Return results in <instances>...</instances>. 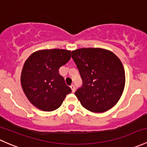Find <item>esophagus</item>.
Returning a JSON list of instances; mask_svg holds the SVG:
<instances>
[{
  "label": "esophagus",
  "mask_w": 147,
  "mask_h": 147,
  "mask_svg": "<svg viewBox=\"0 0 147 147\" xmlns=\"http://www.w3.org/2000/svg\"><path fill=\"white\" fill-rule=\"evenodd\" d=\"M70 88H71V89H72V92H75V85H74V84H72V85L70 86Z\"/></svg>",
  "instance_id": "1"
}]
</instances>
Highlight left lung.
Returning a JSON list of instances; mask_svg holds the SVG:
<instances>
[{"instance_id": "1", "label": "left lung", "mask_w": 147, "mask_h": 147, "mask_svg": "<svg viewBox=\"0 0 147 147\" xmlns=\"http://www.w3.org/2000/svg\"><path fill=\"white\" fill-rule=\"evenodd\" d=\"M72 58L82 80L75 92L82 106L94 113L113 107L125 84V69L113 52L100 48H83L72 51Z\"/></svg>"}]
</instances>
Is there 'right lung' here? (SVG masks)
<instances>
[{"instance_id":"1","label":"right lung","mask_w":147,"mask_h":147,"mask_svg":"<svg viewBox=\"0 0 147 147\" xmlns=\"http://www.w3.org/2000/svg\"><path fill=\"white\" fill-rule=\"evenodd\" d=\"M70 51L45 49L34 52L24 63L21 74L23 92L32 104L44 111L58 109L72 90L59 74L69 61Z\"/></svg>"}]
</instances>
